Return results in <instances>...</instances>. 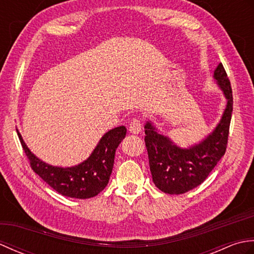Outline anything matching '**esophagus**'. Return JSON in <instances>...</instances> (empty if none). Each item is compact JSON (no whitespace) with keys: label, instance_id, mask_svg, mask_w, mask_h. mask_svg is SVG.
<instances>
[{"label":"esophagus","instance_id":"esophagus-1","mask_svg":"<svg viewBox=\"0 0 254 254\" xmlns=\"http://www.w3.org/2000/svg\"><path fill=\"white\" fill-rule=\"evenodd\" d=\"M142 130V123L138 118L133 119L130 123V127H128V131L130 133L134 134V135H137V134Z\"/></svg>","mask_w":254,"mask_h":254}]
</instances>
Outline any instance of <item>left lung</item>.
Here are the masks:
<instances>
[{"instance_id":"1","label":"left lung","mask_w":254,"mask_h":254,"mask_svg":"<svg viewBox=\"0 0 254 254\" xmlns=\"http://www.w3.org/2000/svg\"><path fill=\"white\" fill-rule=\"evenodd\" d=\"M213 78L227 104L217 126L201 142L183 148L161 133L152 121L144 126L153 181L165 193L183 194L196 188L225 155L233 113V90L222 63L214 71Z\"/></svg>"}]
</instances>
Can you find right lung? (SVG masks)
<instances>
[{
    "instance_id": "obj_1",
    "label": "right lung",
    "mask_w": 254,
    "mask_h": 254,
    "mask_svg": "<svg viewBox=\"0 0 254 254\" xmlns=\"http://www.w3.org/2000/svg\"><path fill=\"white\" fill-rule=\"evenodd\" d=\"M16 131L32 170L58 193L84 199L96 196L107 187L115 164L116 150L126 137L127 127L121 126L105 133L89 157L72 167H58L45 163L28 148L17 128Z\"/></svg>"
}]
</instances>
